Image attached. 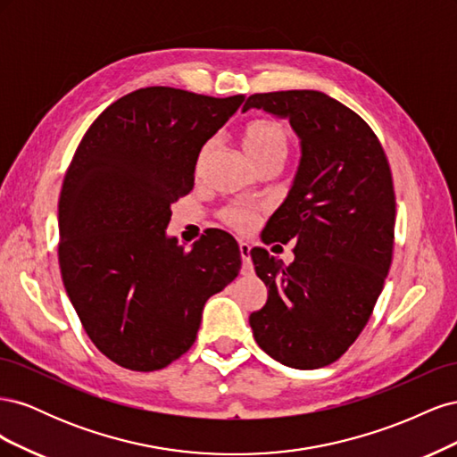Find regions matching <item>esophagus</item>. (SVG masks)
I'll list each match as a JSON object with an SVG mask.
<instances>
[{"label": "esophagus", "mask_w": 457, "mask_h": 457, "mask_svg": "<svg viewBox=\"0 0 457 457\" xmlns=\"http://www.w3.org/2000/svg\"><path fill=\"white\" fill-rule=\"evenodd\" d=\"M250 252H252L250 244L240 242V255H242V261H244V269H250V257H252Z\"/></svg>", "instance_id": "esophagus-1"}]
</instances>
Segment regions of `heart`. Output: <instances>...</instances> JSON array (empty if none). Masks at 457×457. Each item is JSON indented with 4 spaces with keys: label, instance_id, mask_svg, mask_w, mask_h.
<instances>
[{
    "label": "heart",
    "instance_id": "obj_1",
    "mask_svg": "<svg viewBox=\"0 0 457 457\" xmlns=\"http://www.w3.org/2000/svg\"><path fill=\"white\" fill-rule=\"evenodd\" d=\"M242 145L257 165L272 160V158H286L289 150V131L284 128V123L272 118H257L252 120L242 131ZM205 156V150L200 156V163ZM225 223L230 227L245 230L253 225V212L247 210V207L240 205H230L223 212Z\"/></svg>",
    "mask_w": 457,
    "mask_h": 457
}]
</instances>
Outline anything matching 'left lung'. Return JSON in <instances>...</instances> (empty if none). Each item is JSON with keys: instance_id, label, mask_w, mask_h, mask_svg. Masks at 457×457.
<instances>
[{"instance_id": "left-lung-1", "label": "left lung", "mask_w": 457, "mask_h": 457, "mask_svg": "<svg viewBox=\"0 0 457 457\" xmlns=\"http://www.w3.org/2000/svg\"><path fill=\"white\" fill-rule=\"evenodd\" d=\"M262 108L289 120L301 160L262 240L295 242L284 265L255 247L252 259L269 297L252 312L259 347L297 370L336 362L361 336L393 259L395 190L389 162L368 123L326 93H255Z\"/></svg>"}]
</instances>
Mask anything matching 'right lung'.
<instances>
[{
	"label": "right lung",
	"mask_w": 457,
	"mask_h": 457,
	"mask_svg": "<svg viewBox=\"0 0 457 457\" xmlns=\"http://www.w3.org/2000/svg\"><path fill=\"white\" fill-rule=\"evenodd\" d=\"M244 95L137 89L81 139L59 200V265L81 326L106 358L162 370L196 339L205 301L238 276V244L210 230L188 252L165 234L195 187L202 146Z\"/></svg>",
	"instance_id": "right-lung-1"
}]
</instances>
